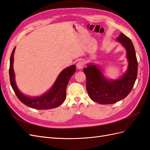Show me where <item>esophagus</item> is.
Returning <instances> with one entry per match:
<instances>
[{
  "instance_id": "obj_1",
  "label": "esophagus",
  "mask_w": 150,
  "mask_h": 150,
  "mask_svg": "<svg viewBox=\"0 0 150 150\" xmlns=\"http://www.w3.org/2000/svg\"><path fill=\"white\" fill-rule=\"evenodd\" d=\"M83 66H84V62L83 61H79L76 64V67L78 69H82Z\"/></svg>"
}]
</instances>
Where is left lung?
Wrapping results in <instances>:
<instances>
[{
    "label": "left lung",
    "instance_id": "obj_1",
    "mask_svg": "<svg viewBox=\"0 0 150 150\" xmlns=\"http://www.w3.org/2000/svg\"><path fill=\"white\" fill-rule=\"evenodd\" d=\"M126 51L128 65L120 78H106L101 67L94 63L87 64L83 71L86 76V89L89 98L101 104H113L125 98L131 92L137 78L138 62L131 39L121 33L116 38Z\"/></svg>",
    "mask_w": 150,
    "mask_h": 150
}]
</instances>
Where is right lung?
Segmentation results:
<instances>
[{
  "label": "right lung",
  "mask_w": 150,
  "mask_h": 150,
  "mask_svg": "<svg viewBox=\"0 0 150 150\" xmlns=\"http://www.w3.org/2000/svg\"><path fill=\"white\" fill-rule=\"evenodd\" d=\"M13 48L10 59L9 76L12 88L19 100L29 108L36 110H49L58 107L64 101L66 97V87L71 76L76 71V66L72 65L63 69L52 87L44 94L38 96H29L24 94L17 88L13 71Z\"/></svg>",
  "instance_id": "1"
}]
</instances>
